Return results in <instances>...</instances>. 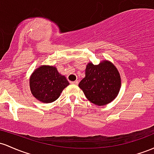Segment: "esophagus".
<instances>
[{"label":"esophagus","mask_w":154,"mask_h":154,"mask_svg":"<svg viewBox=\"0 0 154 154\" xmlns=\"http://www.w3.org/2000/svg\"><path fill=\"white\" fill-rule=\"evenodd\" d=\"M70 84H75V85H78V84H79V81H75V82H70Z\"/></svg>","instance_id":"1"}]
</instances>
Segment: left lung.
<instances>
[{
    "label": "left lung",
    "mask_w": 154,
    "mask_h": 154,
    "mask_svg": "<svg viewBox=\"0 0 154 154\" xmlns=\"http://www.w3.org/2000/svg\"><path fill=\"white\" fill-rule=\"evenodd\" d=\"M85 74L79 86L91 103L103 106L118 95L121 88L120 74L110 62L103 61L97 65L89 63Z\"/></svg>",
    "instance_id": "left-lung-1"
}]
</instances>
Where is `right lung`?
I'll use <instances>...</instances> for the list:
<instances>
[{"mask_svg":"<svg viewBox=\"0 0 154 154\" xmlns=\"http://www.w3.org/2000/svg\"><path fill=\"white\" fill-rule=\"evenodd\" d=\"M69 82L59 73L54 66L41 65L34 70L30 78V91L37 100L50 103L58 99Z\"/></svg>","mask_w":154,"mask_h":154,"instance_id":"1","label":"right lung"}]
</instances>
